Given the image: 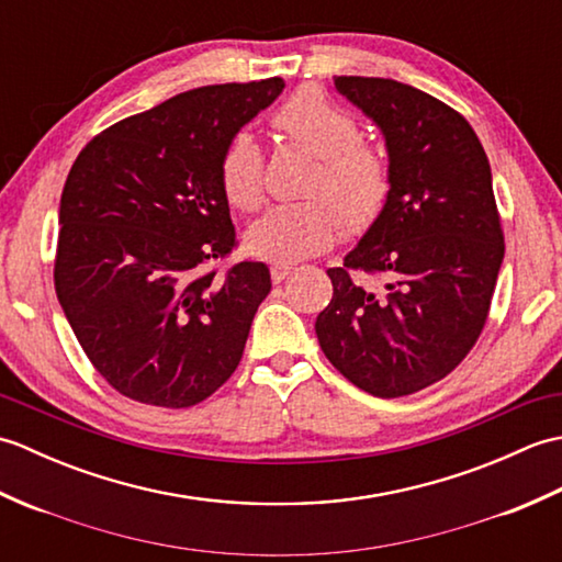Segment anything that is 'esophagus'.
Returning <instances> with one entry per match:
<instances>
[{"instance_id": "obj_1", "label": "esophagus", "mask_w": 562, "mask_h": 562, "mask_svg": "<svg viewBox=\"0 0 562 562\" xmlns=\"http://www.w3.org/2000/svg\"><path fill=\"white\" fill-rule=\"evenodd\" d=\"M292 270H294L292 266H272L270 268V278H272L274 284H280L284 278H290Z\"/></svg>"}]
</instances>
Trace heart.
Segmentation results:
<instances>
[{
	"mask_svg": "<svg viewBox=\"0 0 562 562\" xmlns=\"http://www.w3.org/2000/svg\"><path fill=\"white\" fill-rule=\"evenodd\" d=\"M274 125L321 159L308 186L314 198L270 207L248 226L250 256L290 266L324 254L336 244L342 220L352 234H362L384 212L391 190L386 154L360 139V125L318 89H300L274 113ZM222 188L226 200L254 212L266 198L262 151L250 133H236L224 149Z\"/></svg>",
	"mask_w": 562,
	"mask_h": 562,
	"instance_id": "1",
	"label": "heart"
}]
</instances>
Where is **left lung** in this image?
<instances>
[{
	"instance_id": "left-lung-1",
	"label": "left lung",
	"mask_w": 562,
	"mask_h": 562,
	"mask_svg": "<svg viewBox=\"0 0 562 562\" xmlns=\"http://www.w3.org/2000/svg\"><path fill=\"white\" fill-rule=\"evenodd\" d=\"M386 142L384 212L330 268L316 318L324 355L379 398L445 379L479 340L505 258L493 173L481 139L447 103L381 77H336ZM362 269L380 280L364 289Z\"/></svg>"
}]
</instances>
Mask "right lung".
Listing matches in <instances>:
<instances>
[{"label":"right lung","mask_w":562,"mask_h":562,"mask_svg":"<svg viewBox=\"0 0 562 562\" xmlns=\"http://www.w3.org/2000/svg\"><path fill=\"white\" fill-rule=\"evenodd\" d=\"M280 77L183 91L103 130L59 200L55 292L91 364L123 396L188 408L241 362L266 262L224 278L205 266L236 244L220 166Z\"/></svg>","instance_id":"add662e5"}]
</instances>
